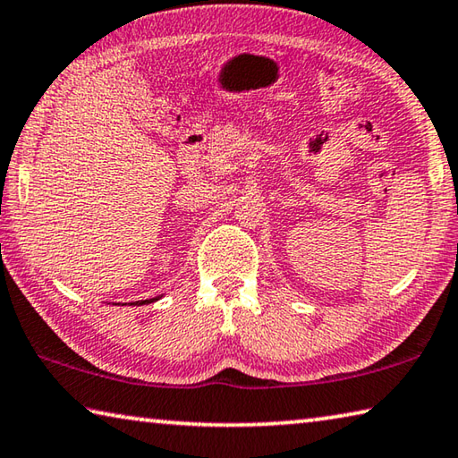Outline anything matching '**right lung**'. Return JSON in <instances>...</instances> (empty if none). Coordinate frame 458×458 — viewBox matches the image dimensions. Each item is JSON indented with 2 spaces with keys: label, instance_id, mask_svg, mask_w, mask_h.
Wrapping results in <instances>:
<instances>
[{
  "label": "right lung",
  "instance_id": "1",
  "mask_svg": "<svg viewBox=\"0 0 458 458\" xmlns=\"http://www.w3.org/2000/svg\"><path fill=\"white\" fill-rule=\"evenodd\" d=\"M161 297H153V299H147V301H135L133 305H145V303H155V301H159Z\"/></svg>",
  "mask_w": 458,
  "mask_h": 458
}]
</instances>
